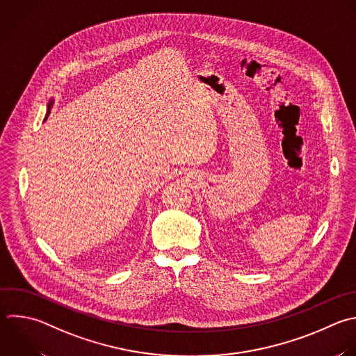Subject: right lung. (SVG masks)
I'll list each match as a JSON object with an SVG mask.
<instances>
[{
  "label": "right lung",
  "instance_id": "add662e5",
  "mask_svg": "<svg viewBox=\"0 0 356 356\" xmlns=\"http://www.w3.org/2000/svg\"><path fill=\"white\" fill-rule=\"evenodd\" d=\"M53 103H54V100H50V103H49V106H47V114H46L44 121L47 120V117H49V114H50V110H51V107H53Z\"/></svg>",
  "mask_w": 356,
  "mask_h": 356
}]
</instances>
